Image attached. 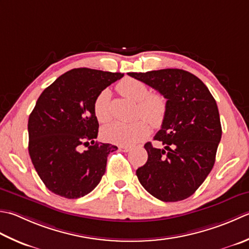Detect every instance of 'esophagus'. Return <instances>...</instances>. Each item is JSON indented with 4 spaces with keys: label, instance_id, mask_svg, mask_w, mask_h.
Masks as SVG:
<instances>
[{
    "label": "esophagus",
    "instance_id": "obj_1",
    "mask_svg": "<svg viewBox=\"0 0 249 249\" xmlns=\"http://www.w3.org/2000/svg\"><path fill=\"white\" fill-rule=\"evenodd\" d=\"M119 149L121 151H123V152H128V151L131 150V148L129 147V145H120Z\"/></svg>",
    "mask_w": 249,
    "mask_h": 249
}]
</instances>
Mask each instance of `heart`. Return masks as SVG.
I'll use <instances>...</instances> for the list:
<instances>
[{
    "mask_svg": "<svg viewBox=\"0 0 249 249\" xmlns=\"http://www.w3.org/2000/svg\"><path fill=\"white\" fill-rule=\"evenodd\" d=\"M118 87L122 95L138 102L137 115L144 119H139L133 123L113 122L105 126L102 137L112 143L130 145L148 136L150 127L147 120L154 127L162 125L167 113V100L160 92L149 94V87L143 82L135 79L127 77L122 80ZM94 112L100 123H106L111 119L109 90H102L97 97Z\"/></svg>",
    "mask_w": 249,
    "mask_h": 249,
    "instance_id": "obj_1",
    "label": "heart"
}]
</instances>
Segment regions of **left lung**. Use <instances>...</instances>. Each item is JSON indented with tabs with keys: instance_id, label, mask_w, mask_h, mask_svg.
Segmentation results:
<instances>
[{
	"instance_id": "1",
	"label": "left lung",
	"mask_w": 249,
	"mask_h": 249,
	"mask_svg": "<svg viewBox=\"0 0 249 249\" xmlns=\"http://www.w3.org/2000/svg\"><path fill=\"white\" fill-rule=\"evenodd\" d=\"M127 74L167 99L166 116L154 136L164 148L145 143L148 160L136 175L154 197L182 201L196 191L215 164L222 134L216 100L197 76L181 69Z\"/></svg>"
}]
</instances>
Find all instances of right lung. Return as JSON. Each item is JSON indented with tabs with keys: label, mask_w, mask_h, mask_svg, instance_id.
Here are the masks:
<instances>
[{
	"label": "right lung",
	"mask_w": 249,
	"mask_h": 249,
	"mask_svg": "<svg viewBox=\"0 0 249 249\" xmlns=\"http://www.w3.org/2000/svg\"><path fill=\"white\" fill-rule=\"evenodd\" d=\"M123 75L77 68L63 73L38 97L28 121V149L37 175L53 193L79 198L98 186L107 158L118 147L95 142L99 124L94 104ZM81 145L89 148L81 151Z\"/></svg>",
	"instance_id": "obj_1"
}]
</instances>
